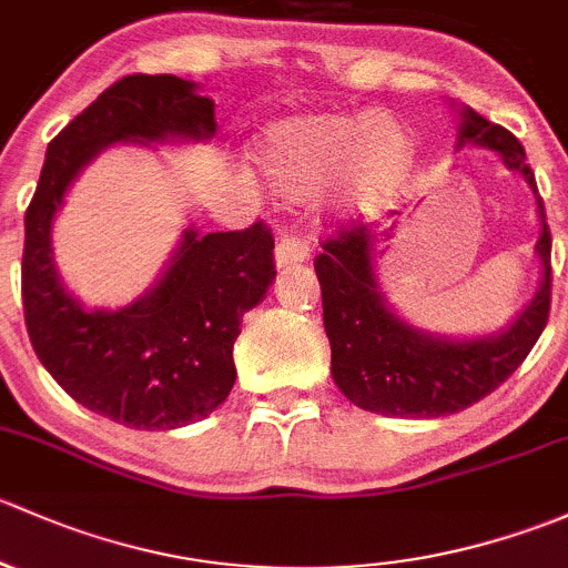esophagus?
<instances>
[{
    "mask_svg": "<svg viewBox=\"0 0 568 568\" xmlns=\"http://www.w3.org/2000/svg\"><path fill=\"white\" fill-rule=\"evenodd\" d=\"M308 260V245L297 237L284 235L276 245V267H290V265H301V262Z\"/></svg>",
    "mask_w": 568,
    "mask_h": 568,
    "instance_id": "1",
    "label": "esophagus"
}]
</instances>
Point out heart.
Here are the masks:
<instances>
[{
	"instance_id": "heart-1",
	"label": "heart",
	"mask_w": 568,
	"mask_h": 568,
	"mask_svg": "<svg viewBox=\"0 0 568 568\" xmlns=\"http://www.w3.org/2000/svg\"><path fill=\"white\" fill-rule=\"evenodd\" d=\"M254 161L278 196L303 199L333 180V204L361 219L383 207L413 172L410 133L390 114H297L271 122Z\"/></svg>"
}]
</instances>
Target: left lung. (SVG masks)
<instances>
[{"mask_svg": "<svg viewBox=\"0 0 568 568\" xmlns=\"http://www.w3.org/2000/svg\"><path fill=\"white\" fill-rule=\"evenodd\" d=\"M454 106V103H452ZM457 150L487 148L508 172L523 174L539 215L541 278L536 295L506 327L484 336H440L402 317L374 273V251L383 232L344 230L314 260L323 286V320L331 342V374L361 410L390 418H443L476 405L511 377L539 342L549 317V230L536 178L525 150L506 128L484 120L470 106L457 109Z\"/></svg>", "mask_w": 568, "mask_h": 568, "instance_id": "left-lung-1", "label": "left lung"}]
</instances>
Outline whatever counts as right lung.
<instances>
[{"label":"right lung","instance_id":"1","mask_svg":"<svg viewBox=\"0 0 568 568\" xmlns=\"http://www.w3.org/2000/svg\"><path fill=\"white\" fill-rule=\"evenodd\" d=\"M213 136L215 103L196 81L125 75L49 144L23 219V320L40 364L79 405L131 429L194 424L230 396L241 320L276 278L273 235L262 224L199 235L191 224L144 295L87 308L57 273L54 221L81 172L114 144Z\"/></svg>","mask_w":568,"mask_h":568}]
</instances>
